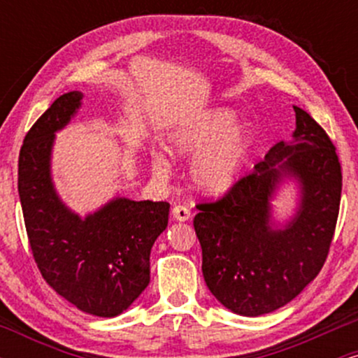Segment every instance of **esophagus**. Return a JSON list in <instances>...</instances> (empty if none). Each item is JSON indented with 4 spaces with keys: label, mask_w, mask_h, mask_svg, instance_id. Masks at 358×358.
Masks as SVG:
<instances>
[{
    "label": "esophagus",
    "mask_w": 358,
    "mask_h": 358,
    "mask_svg": "<svg viewBox=\"0 0 358 358\" xmlns=\"http://www.w3.org/2000/svg\"><path fill=\"white\" fill-rule=\"evenodd\" d=\"M171 215H173L175 220L178 222H187L192 217L190 208L187 205H175L173 210H171Z\"/></svg>",
    "instance_id": "1"
}]
</instances>
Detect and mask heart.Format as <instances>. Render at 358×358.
<instances>
[{"label": "heart", "mask_w": 358, "mask_h": 358, "mask_svg": "<svg viewBox=\"0 0 358 358\" xmlns=\"http://www.w3.org/2000/svg\"><path fill=\"white\" fill-rule=\"evenodd\" d=\"M236 121V113L229 108L208 109L180 124L168 138L171 155L195 156L190 166L192 182L207 193H222L236 183L248 155L249 127ZM151 168L158 176L170 175L166 156H151Z\"/></svg>", "instance_id": "b5f03b06"}]
</instances>
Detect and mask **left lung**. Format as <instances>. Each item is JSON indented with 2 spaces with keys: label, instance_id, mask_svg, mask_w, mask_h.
Here are the masks:
<instances>
[{
  "label": "left lung",
  "instance_id": "left-lung-1",
  "mask_svg": "<svg viewBox=\"0 0 358 358\" xmlns=\"http://www.w3.org/2000/svg\"><path fill=\"white\" fill-rule=\"evenodd\" d=\"M293 141H279L212 203H199L193 227L202 245L210 293L227 310L261 316L287 305L322 271L334 239L342 195V168L323 127L293 106ZM286 179L300 188L295 215L272 217L270 200Z\"/></svg>",
  "mask_w": 358,
  "mask_h": 358
}]
</instances>
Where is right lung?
<instances>
[{
    "label": "right lung",
    "mask_w": 358,
    "mask_h": 358,
    "mask_svg": "<svg viewBox=\"0 0 358 358\" xmlns=\"http://www.w3.org/2000/svg\"><path fill=\"white\" fill-rule=\"evenodd\" d=\"M79 90L64 94L24 136L18 193L35 262L45 281L84 313L113 318L150 285V254L166 229L168 202L114 196L80 217L60 200L52 180V150L82 106Z\"/></svg>",
    "instance_id": "1"
}]
</instances>
